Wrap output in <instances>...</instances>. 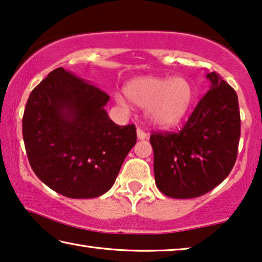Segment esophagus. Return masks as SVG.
<instances>
[{
	"label": "esophagus",
	"mask_w": 262,
	"mask_h": 262,
	"mask_svg": "<svg viewBox=\"0 0 262 262\" xmlns=\"http://www.w3.org/2000/svg\"><path fill=\"white\" fill-rule=\"evenodd\" d=\"M147 134L146 132H144L142 128H137V137H138V139L140 140H144V139H147Z\"/></svg>",
	"instance_id": "esophagus-1"
}]
</instances>
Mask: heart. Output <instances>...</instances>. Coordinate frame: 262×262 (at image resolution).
Instances as JSON below:
<instances>
[{"label": "heart", "mask_w": 262, "mask_h": 262, "mask_svg": "<svg viewBox=\"0 0 262 262\" xmlns=\"http://www.w3.org/2000/svg\"><path fill=\"white\" fill-rule=\"evenodd\" d=\"M126 97L135 105L146 108V118L155 126L167 128L182 122L194 100L192 83L183 76L177 77H138L124 86ZM116 100L127 106L123 95H116Z\"/></svg>", "instance_id": "1"}]
</instances>
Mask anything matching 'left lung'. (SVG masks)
Here are the masks:
<instances>
[{"mask_svg": "<svg viewBox=\"0 0 262 262\" xmlns=\"http://www.w3.org/2000/svg\"><path fill=\"white\" fill-rule=\"evenodd\" d=\"M206 78L210 90L182 130L150 137L156 185L171 198H196L210 192L235 164L240 138L238 96L216 72Z\"/></svg>", "mask_w": 262, "mask_h": 262, "instance_id": "1", "label": "left lung"}]
</instances>
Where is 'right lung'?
Masks as SVG:
<instances>
[{
  "label": "right lung",
  "instance_id": "add662e5",
  "mask_svg": "<svg viewBox=\"0 0 262 262\" xmlns=\"http://www.w3.org/2000/svg\"><path fill=\"white\" fill-rule=\"evenodd\" d=\"M110 97L89 80L57 68L28 98L22 131L30 166L51 190L90 199L112 187L137 142L136 126L108 118Z\"/></svg>",
  "mask_w": 262,
  "mask_h": 262
}]
</instances>
